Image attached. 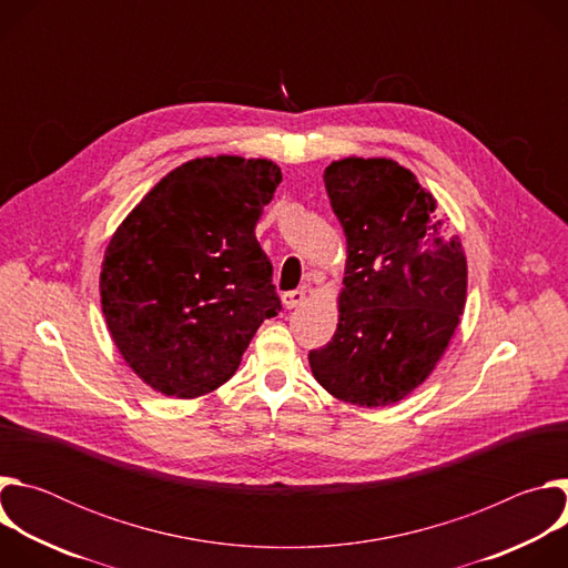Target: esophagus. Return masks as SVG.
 Returning <instances> with one entry per match:
<instances>
[{
    "mask_svg": "<svg viewBox=\"0 0 568 568\" xmlns=\"http://www.w3.org/2000/svg\"><path fill=\"white\" fill-rule=\"evenodd\" d=\"M281 301H283L285 310H294V307H298V305L305 301V292H303V290H292V292H285V294L281 296Z\"/></svg>",
    "mask_w": 568,
    "mask_h": 568,
    "instance_id": "esophagus-1",
    "label": "esophagus"
}]
</instances>
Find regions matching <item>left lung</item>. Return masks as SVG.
<instances>
[{
	"label": "left lung",
	"mask_w": 568,
	"mask_h": 568,
	"mask_svg": "<svg viewBox=\"0 0 568 568\" xmlns=\"http://www.w3.org/2000/svg\"><path fill=\"white\" fill-rule=\"evenodd\" d=\"M323 182L346 233V270L335 337L310 351V368L337 399L386 407L447 351L465 310V252L436 197L393 159L346 156Z\"/></svg>",
	"instance_id": "left-lung-1"
}]
</instances>
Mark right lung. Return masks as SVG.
Wrapping results in <instances>:
<instances>
[{
	"label": "right lung",
	"mask_w": 568,
	"mask_h": 568,
	"mask_svg": "<svg viewBox=\"0 0 568 568\" xmlns=\"http://www.w3.org/2000/svg\"><path fill=\"white\" fill-rule=\"evenodd\" d=\"M281 180L270 159L197 156L112 233L101 305L121 357L150 388L180 399L215 390L281 312L254 233Z\"/></svg>",
	"instance_id": "add662e5"
}]
</instances>
